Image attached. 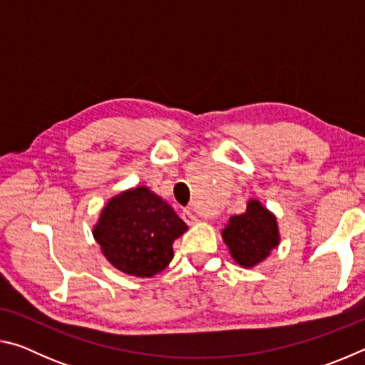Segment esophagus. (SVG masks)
Listing matches in <instances>:
<instances>
[{
	"label": "esophagus",
	"instance_id": "esophagus-1",
	"mask_svg": "<svg viewBox=\"0 0 365 365\" xmlns=\"http://www.w3.org/2000/svg\"><path fill=\"white\" fill-rule=\"evenodd\" d=\"M182 219L187 222L188 225H195L197 222L196 214H193V211H190V209H185V211L182 212Z\"/></svg>",
	"mask_w": 365,
	"mask_h": 365
}]
</instances>
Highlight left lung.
<instances>
[{
  "instance_id": "obj_1",
  "label": "left lung",
  "mask_w": 365,
  "mask_h": 365,
  "mask_svg": "<svg viewBox=\"0 0 365 365\" xmlns=\"http://www.w3.org/2000/svg\"><path fill=\"white\" fill-rule=\"evenodd\" d=\"M222 240L235 262L245 269L256 267L280 245L275 214L256 197H251L243 214L228 219L222 230Z\"/></svg>"
}]
</instances>
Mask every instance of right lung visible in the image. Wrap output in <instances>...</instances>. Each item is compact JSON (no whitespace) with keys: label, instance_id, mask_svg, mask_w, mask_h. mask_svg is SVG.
I'll return each mask as SVG.
<instances>
[{"label":"right lung","instance_id":"1","mask_svg":"<svg viewBox=\"0 0 365 365\" xmlns=\"http://www.w3.org/2000/svg\"><path fill=\"white\" fill-rule=\"evenodd\" d=\"M187 230L169 202L141 185L110 197L93 225V237L113 267L151 279L170 264L172 243Z\"/></svg>","mask_w":365,"mask_h":365}]
</instances>
